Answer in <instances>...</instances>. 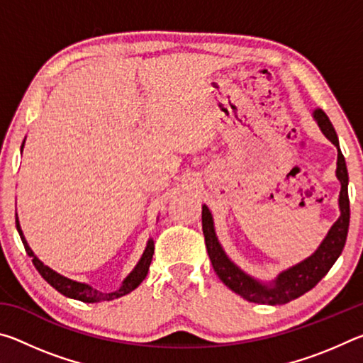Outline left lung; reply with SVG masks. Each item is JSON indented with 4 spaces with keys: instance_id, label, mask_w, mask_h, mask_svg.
<instances>
[{
    "instance_id": "obj_1",
    "label": "left lung",
    "mask_w": 363,
    "mask_h": 363,
    "mask_svg": "<svg viewBox=\"0 0 363 363\" xmlns=\"http://www.w3.org/2000/svg\"><path fill=\"white\" fill-rule=\"evenodd\" d=\"M314 118L317 120L318 126H320L322 133L327 136L331 143L337 147V168L336 176L341 182V192H340V210L341 216L331 227L328 235L325 237L320 247L311 257L306 261L296 264V266L290 267L285 272H281L277 279L272 281V285H262L250 275L242 272L235 264H233L229 257L225 256L224 250L214 233L213 218L211 213L206 206H203L201 211V225H203V235L206 243V251L210 256L214 272L218 277L223 280L225 286H229L232 291L240 294L250 303L256 304H270V306H280L286 304L290 301L303 296L304 293L312 290L318 281H320L325 275H327L331 266L340 257L341 251L344 248L349 229V194H347V168L344 157L340 150V143H337V136L333 125L328 120L327 113L323 110H315Z\"/></svg>"
}]
</instances>
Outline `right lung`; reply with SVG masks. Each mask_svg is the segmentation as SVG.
I'll use <instances>...</instances> for the list:
<instances>
[{
	"label": "right lung",
	"instance_id": "right-lung-1",
	"mask_svg": "<svg viewBox=\"0 0 363 363\" xmlns=\"http://www.w3.org/2000/svg\"><path fill=\"white\" fill-rule=\"evenodd\" d=\"M16 225H17V230L21 233V238H22V243L23 247H26L27 255L32 257V262L33 266L38 270L40 275L43 279H45L49 285L52 288H56L59 293H62L64 296L67 298H73V299H78V301H83V303H97V301H110V299H115V298H120V296H125V294L131 293L133 290H136V288L143 284V280L145 279L147 272H149V267H150V262H152V256H153V250H155V245H153V240L150 238L149 243H147V248L144 251L143 257H140V261L138 262V266L134 267L133 272L128 275L123 281V285L120 286V290H116L113 293H102L99 290H96V288L86 285V284H79V281H73L70 279L64 277V275H60L57 272H54L52 269H49L48 266H45L38 257L33 255V251L30 250L28 243L26 240V237H23L22 229L19 225V219H17V214H16Z\"/></svg>",
	"mask_w": 363,
	"mask_h": 363
}]
</instances>
